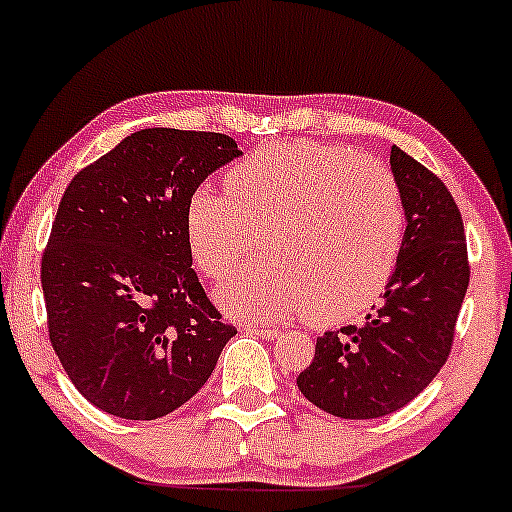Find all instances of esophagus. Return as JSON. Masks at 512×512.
<instances>
[{"label":"esophagus","mask_w":512,"mask_h":512,"mask_svg":"<svg viewBox=\"0 0 512 512\" xmlns=\"http://www.w3.org/2000/svg\"><path fill=\"white\" fill-rule=\"evenodd\" d=\"M242 331H244V334H256V336H261V338H268V341H272V338L280 336V329H275V327H258V324H244Z\"/></svg>","instance_id":"esophagus-1"}]
</instances>
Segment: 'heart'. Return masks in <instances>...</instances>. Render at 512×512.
Wrapping results in <instances>:
<instances>
[{"label": "heart", "instance_id": "b5f03b06", "mask_svg": "<svg viewBox=\"0 0 512 512\" xmlns=\"http://www.w3.org/2000/svg\"><path fill=\"white\" fill-rule=\"evenodd\" d=\"M197 270L221 280L256 235L268 258L221 291L230 313L277 320L308 310L315 322L348 320L386 289L404 240L393 176L334 145L284 141L251 152L225 176V192L199 185L185 207Z\"/></svg>", "mask_w": 512, "mask_h": 512}]
</instances>
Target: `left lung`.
<instances>
[{
    "instance_id": "left-lung-1",
    "label": "left lung",
    "mask_w": 512,
    "mask_h": 512,
    "mask_svg": "<svg viewBox=\"0 0 512 512\" xmlns=\"http://www.w3.org/2000/svg\"><path fill=\"white\" fill-rule=\"evenodd\" d=\"M404 218L402 251L362 324L324 331L296 383L331 416L378 418L414 400L447 362L470 265L461 211L433 171L393 145Z\"/></svg>"
}]
</instances>
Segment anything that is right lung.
Returning a JSON list of instances; mask_svg holds the SVG:
<instances>
[{"label":"right lung","instance_id":"right-lung-1","mask_svg":"<svg viewBox=\"0 0 512 512\" xmlns=\"http://www.w3.org/2000/svg\"><path fill=\"white\" fill-rule=\"evenodd\" d=\"M240 155L223 134L141 129L65 188L42 256L46 320L94 407L129 421L171 414L237 334L192 270L185 207Z\"/></svg>","mask_w":512,"mask_h":512}]
</instances>
